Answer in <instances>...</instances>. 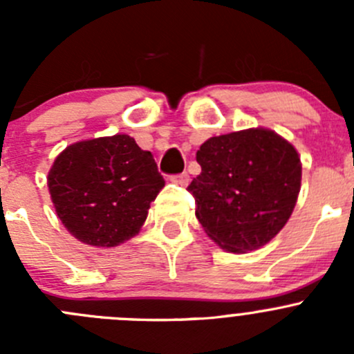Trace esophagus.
Instances as JSON below:
<instances>
[{
  "label": "esophagus",
  "mask_w": 354,
  "mask_h": 354,
  "mask_svg": "<svg viewBox=\"0 0 354 354\" xmlns=\"http://www.w3.org/2000/svg\"><path fill=\"white\" fill-rule=\"evenodd\" d=\"M171 181L176 185H180V187H187V185L190 183V176H188L187 173H181V174H176V176L171 178Z\"/></svg>",
  "instance_id": "esophagus-1"
}]
</instances>
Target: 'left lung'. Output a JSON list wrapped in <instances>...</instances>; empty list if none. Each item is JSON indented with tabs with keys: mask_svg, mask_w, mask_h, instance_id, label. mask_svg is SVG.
<instances>
[{
	"mask_svg": "<svg viewBox=\"0 0 354 354\" xmlns=\"http://www.w3.org/2000/svg\"><path fill=\"white\" fill-rule=\"evenodd\" d=\"M197 162L202 173L188 192L214 243L246 253L286 226L301 188V160L286 138L262 127L210 137Z\"/></svg>",
	"mask_w": 354,
	"mask_h": 354,
	"instance_id": "left-lung-1",
	"label": "left lung"
}]
</instances>
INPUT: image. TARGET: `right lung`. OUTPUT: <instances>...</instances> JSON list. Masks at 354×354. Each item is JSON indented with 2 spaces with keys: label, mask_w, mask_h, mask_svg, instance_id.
<instances>
[{
  "label": "right lung",
  "mask_w": 354,
  "mask_h": 354,
  "mask_svg": "<svg viewBox=\"0 0 354 354\" xmlns=\"http://www.w3.org/2000/svg\"><path fill=\"white\" fill-rule=\"evenodd\" d=\"M162 187L154 156L127 133L75 142L48 173L62 224L95 248H113L138 234Z\"/></svg>",
  "instance_id": "right-lung-1"
}]
</instances>
